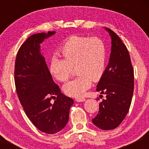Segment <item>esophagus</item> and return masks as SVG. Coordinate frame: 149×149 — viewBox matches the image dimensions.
I'll return each instance as SVG.
<instances>
[{
    "mask_svg": "<svg viewBox=\"0 0 149 149\" xmlns=\"http://www.w3.org/2000/svg\"><path fill=\"white\" fill-rule=\"evenodd\" d=\"M76 101L77 102H85V99L83 98V97H80V98H76Z\"/></svg>",
    "mask_w": 149,
    "mask_h": 149,
    "instance_id": "obj_1",
    "label": "esophagus"
}]
</instances>
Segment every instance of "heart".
<instances>
[{"label":"heart","instance_id":"obj_1","mask_svg":"<svg viewBox=\"0 0 149 149\" xmlns=\"http://www.w3.org/2000/svg\"><path fill=\"white\" fill-rule=\"evenodd\" d=\"M60 52L64 59L52 57L49 71L54 78L63 82L69 78L72 67L76 66L78 76L63 86V90L69 96H82L90 88L92 80L97 82L103 76L107 62V47L102 39L71 36L63 44Z\"/></svg>","mask_w":149,"mask_h":149}]
</instances>
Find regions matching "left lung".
<instances>
[{
  "label": "left lung",
  "instance_id": "left-lung-1",
  "mask_svg": "<svg viewBox=\"0 0 149 149\" xmlns=\"http://www.w3.org/2000/svg\"><path fill=\"white\" fill-rule=\"evenodd\" d=\"M111 39V52L97 91L105 95L100 111L92 123L103 130L115 129L122 123L130 107L134 92V70L129 52L121 39L108 28Z\"/></svg>",
  "mask_w": 149,
  "mask_h": 149
}]
</instances>
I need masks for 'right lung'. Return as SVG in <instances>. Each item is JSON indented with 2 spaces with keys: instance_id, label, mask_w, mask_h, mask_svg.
<instances>
[{
  "instance_id": "add662e5",
  "label": "right lung",
  "mask_w": 149,
  "mask_h": 149,
  "mask_svg": "<svg viewBox=\"0 0 149 149\" xmlns=\"http://www.w3.org/2000/svg\"><path fill=\"white\" fill-rule=\"evenodd\" d=\"M55 33L31 36L19 49L15 66V87L26 115L39 130L47 134L64 129L73 104L53 81L40 52V44Z\"/></svg>"
}]
</instances>
